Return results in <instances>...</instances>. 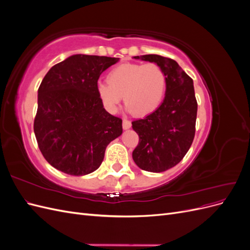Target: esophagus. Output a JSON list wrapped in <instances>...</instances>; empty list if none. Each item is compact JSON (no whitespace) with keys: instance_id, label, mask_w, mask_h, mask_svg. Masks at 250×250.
Listing matches in <instances>:
<instances>
[{"instance_id":"1","label":"esophagus","mask_w":250,"mask_h":250,"mask_svg":"<svg viewBox=\"0 0 250 250\" xmlns=\"http://www.w3.org/2000/svg\"><path fill=\"white\" fill-rule=\"evenodd\" d=\"M123 128H124V129L125 130H127V129H129V128L131 127V123L129 122V121H128V120H126V119H124L123 120Z\"/></svg>"}]
</instances>
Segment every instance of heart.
I'll use <instances>...</instances> for the list:
<instances>
[{"mask_svg": "<svg viewBox=\"0 0 250 250\" xmlns=\"http://www.w3.org/2000/svg\"><path fill=\"white\" fill-rule=\"evenodd\" d=\"M166 83V74L156 63H123L109 72L107 82L98 83L97 93L108 111L117 110L123 96L127 110L143 117L161 104Z\"/></svg>", "mask_w": 250, "mask_h": 250, "instance_id": "1", "label": "heart"}]
</instances>
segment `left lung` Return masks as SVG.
<instances>
[{
  "label": "left lung",
  "instance_id": "8db88e82",
  "mask_svg": "<svg viewBox=\"0 0 250 250\" xmlns=\"http://www.w3.org/2000/svg\"><path fill=\"white\" fill-rule=\"evenodd\" d=\"M135 59L154 62L166 74V95L152 113L132 122L140 141L132 152L138 167L164 172L176 166L190 149L194 137L197 101L193 79L171 58L149 54Z\"/></svg>",
  "mask_w": 250,
  "mask_h": 250
}]
</instances>
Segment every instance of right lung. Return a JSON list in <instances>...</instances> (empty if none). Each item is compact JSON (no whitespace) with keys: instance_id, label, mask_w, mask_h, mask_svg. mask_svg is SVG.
Masks as SVG:
<instances>
[{"instance_id":"obj_1","label":"right lung","mask_w":250,"mask_h":250,"mask_svg":"<svg viewBox=\"0 0 250 250\" xmlns=\"http://www.w3.org/2000/svg\"><path fill=\"white\" fill-rule=\"evenodd\" d=\"M119 58L76 54L52 66L37 97L34 133L42 154L74 176L96 171L108 144L123 132L122 120L98 97L100 75Z\"/></svg>"}]
</instances>
